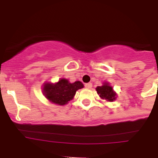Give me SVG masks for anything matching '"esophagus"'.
Instances as JSON below:
<instances>
[{"instance_id":"1","label":"esophagus","mask_w":158,"mask_h":158,"mask_svg":"<svg viewBox=\"0 0 158 158\" xmlns=\"http://www.w3.org/2000/svg\"><path fill=\"white\" fill-rule=\"evenodd\" d=\"M85 87L86 89H91V88L93 87V85H92L91 83L85 84Z\"/></svg>"}]
</instances>
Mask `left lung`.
Returning <instances> with one entry per match:
<instances>
[{
	"label": "left lung",
	"mask_w": 158,
	"mask_h": 158,
	"mask_svg": "<svg viewBox=\"0 0 158 158\" xmlns=\"http://www.w3.org/2000/svg\"><path fill=\"white\" fill-rule=\"evenodd\" d=\"M96 90L97 92V93L99 94V96L103 100H105L109 102H112L116 99L117 94L115 93V92H114L113 88L107 82H105V83L103 84L102 86L96 87Z\"/></svg>",
	"instance_id": "8db88e82"
}]
</instances>
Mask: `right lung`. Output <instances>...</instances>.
Returning <instances> with one entry per match:
<instances>
[{
    "mask_svg": "<svg viewBox=\"0 0 158 158\" xmlns=\"http://www.w3.org/2000/svg\"><path fill=\"white\" fill-rule=\"evenodd\" d=\"M83 87L84 85L79 81L70 83L67 79L62 78L57 83H44L43 92L46 98L51 103L65 105L73 98L78 89Z\"/></svg>",
    "mask_w": 158,
    "mask_h": 158,
    "instance_id": "right-lung-1",
    "label": "right lung"
}]
</instances>
